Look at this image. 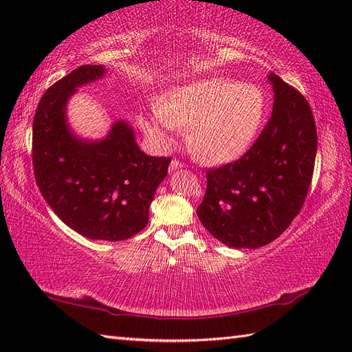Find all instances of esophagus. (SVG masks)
Instances as JSON below:
<instances>
[{
  "label": "esophagus",
  "instance_id": "34e87169",
  "mask_svg": "<svg viewBox=\"0 0 352 352\" xmlns=\"http://www.w3.org/2000/svg\"><path fill=\"white\" fill-rule=\"evenodd\" d=\"M184 164L182 163V162H178V160H172L170 162V164H169V172H174V170H177V169H180V168H183Z\"/></svg>",
  "mask_w": 352,
  "mask_h": 352
}]
</instances>
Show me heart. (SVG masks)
Instances as JSON below:
<instances>
[{
	"label": "heart",
	"mask_w": 352,
	"mask_h": 352,
	"mask_svg": "<svg viewBox=\"0 0 352 352\" xmlns=\"http://www.w3.org/2000/svg\"><path fill=\"white\" fill-rule=\"evenodd\" d=\"M265 116V96L257 86L226 77H208L178 86L162 98L142 126L159 145L178 129L201 159L227 163L241 157L256 139Z\"/></svg>",
	"instance_id": "obj_1"
}]
</instances>
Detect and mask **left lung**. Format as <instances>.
I'll return each mask as SVG.
<instances>
[{"instance_id": "left-lung-1", "label": "left lung", "mask_w": 352, "mask_h": 352, "mask_svg": "<svg viewBox=\"0 0 352 352\" xmlns=\"http://www.w3.org/2000/svg\"><path fill=\"white\" fill-rule=\"evenodd\" d=\"M272 115L241 159L207 170L197 208L208 233L230 248H260L275 241L300 213L315 168L318 134L309 102L269 74Z\"/></svg>"}]
</instances>
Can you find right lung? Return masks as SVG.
Listing matches in <instances>:
<instances>
[{
	"mask_svg": "<svg viewBox=\"0 0 352 352\" xmlns=\"http://www.w3.org/2000/svg\"><path fill=\"white\" fill-rule=\"evenodd\" d=\"M106 72L101 65H83L43 94L33 121V168L42 197L66 226L94 241L118 242L146 227L170 159L140 151L122 119L101 140L71 130L69 98Z\"/></svg>",
	"mask_w": 352,
	"mask_h": 352,
	"instance_id": "1",
	"label": "right lung"
}]
</instances>
